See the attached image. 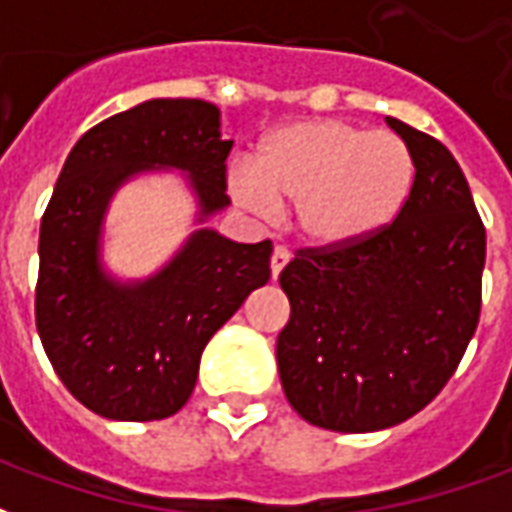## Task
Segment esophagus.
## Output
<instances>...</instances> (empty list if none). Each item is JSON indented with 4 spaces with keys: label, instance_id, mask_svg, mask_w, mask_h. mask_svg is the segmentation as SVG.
I'll list each match as a JSON object with an SVG mask.
<instances>
[{
    "label": "esophagus",
    "instance_id": "34e87169",
    "mask_svg": "<svg viewBox=\"0 0 512 512\" xmlns=\"http://www.w3.org/2000/svg\"><path fill=\"white\" fill-rule=\"evenodd\" d=\"M290 260V252L285 249V246H277L274 252H271V277L277 279L279 274H282V268L288 266Z\"/></svg>",
    "mask_w": 512,
    "mask_h": 512
}]
</instances>
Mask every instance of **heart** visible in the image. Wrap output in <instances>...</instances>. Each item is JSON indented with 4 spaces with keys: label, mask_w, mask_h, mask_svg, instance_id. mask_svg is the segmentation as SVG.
Returning a JSON list of instances; mask_svg holds the SVG:
<instances>
[{
    "label": "heart",
    "mask_w": 512,
    "mask_h": 512,
    "mask_svg": "<svg viewBox=\"0 0 512 512\" xmlns=\"http://www.w3.org/2000/svg\"><path fill=\"white\" fill-rule=\"evenodd\" d=\"M414 186V158L400 136L345 120H301L257 147L255 167L235 164L227 191L238 208L271 216L296 205L304 241L337 249L395 222Z\"/></svg>",
    "instance_id": "1"
}]
</instances>
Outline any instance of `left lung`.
Segmentation results:
<instances>
[{
	"mask_svg": "<svg viewBox=\"0 0 512 512\" xmlns=\"http://www.w3.org/2000/svg\"><path fill=\"white\" fill-rule=\"evenodd\" d=\"M411 150L403 211L367 241L299 249L279 274L290 321L279 381L301 419L373 433L439 395L480 321L485 227L458 161L439 139L386 117Z\"/></svg>",
	"mask_w": 512,
	"mask_h": 512,
	"instance_id": "left-lung-1",
	"label": "left lung"
}]
</instances>
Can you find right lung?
<instances>
[{"instance_id":"obj_1","label":"right lung","mask_w":512,"mask_h":512,"mask_svg":"<svg viewBox=\"0 0 512 512\" xmlns=\"http://www.w3.org/2000/svg\"><path fill=\"white\" fill-rule=\"evenodd\" d=\"M222 112L200 98H153L90 128L62 167L43 222L35 321L51 367L98 417L178 414L200 356L271 277V241L235 244L205 222L230 205ZM178 168L202 223L156 275L120 280L103 266V222L120 185Z\"/></svg>"}]
</instances>
